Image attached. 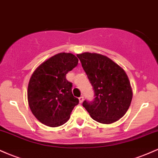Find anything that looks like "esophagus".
Segmentation results:
<instances>
[{
	"mask_svg": "<svg viewBox=\"0 0 158 158\" xmlns=\"http://www.w3.org/2000/svg\"><path fill=\"white\" fill-rule=\"evenodd\" d=\"M79 102L80 103H82L83 102H84V96H81L79 98Z\"/></svg>",
	"mask_w": 158,
	"mask_h": 158,
	"instance_id": "obj_1",
	"label": "esophagus"
}]
</instances>
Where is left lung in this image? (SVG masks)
<instances>
[{"instance_id":"left-lung-1","label":"left lung","mask_w":158,"mask_h":158,"mask_svg":"<svg viewBox=\"0 0 158 158\" xmlns=\"http://www.w3.org/2000/svg\"><path fill=\"white\" fill-rule=\"evenodd\" d=\"M91 83L95 98L83 106L95 121L111 124L120 119L130 107L132 89L127 75L107 56L95 53L77 54Z\"/></svg>"}]
</instances>
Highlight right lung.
I'll use <instances>...</instances> for the list:
<instances>
[{"label":"right lung","mask_w":158,"mask_h":158,"mask_svg":"<svg viewBox=\"0 0 158 158\" xmlns=\"http://www.w3.org/2000/svg\"><path fill=\"white\" fill-rule=\"evenodd\" d=\"M78 59L70 53H60L34 71L27 88L31 112L44 125L58 127L69 120L79 103L72 92V84L65 75L77 66Z\"/></svg>","instance_id":"1"}]
</instances>
